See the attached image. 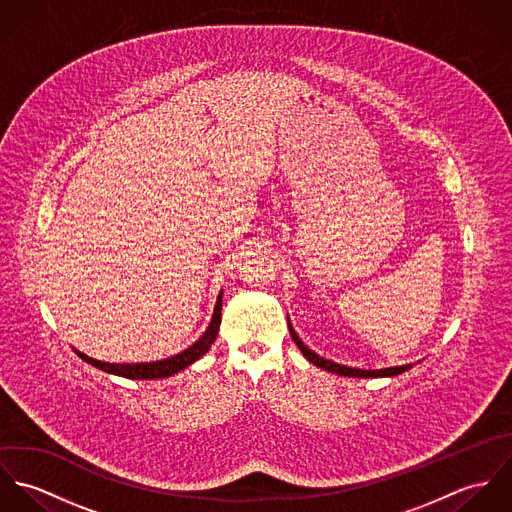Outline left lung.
I'll list each match as a JSON object with an SVG mask.
<instances>
[{"instance_id":"obj_1","label":"left lung","mask_w":512,"mask_h":512,"mask_svg":"<svg viewBox=\"0 0 512 512\" xmlns=\"http://www.w3.org/2000/svg\"><path fill=\"white\" fill-rule=\"evenodd\" d=\"M290 327V335H292L293 343L299 347V351L303 353V357L323 370H329V372H335L339 376H353V378H378V376H396V374H402L406 370H410L412 365L402 366H390V368H378V370H363V368H353V366L339 365V363H333V361H327L323 357H319L315 351H311L295 333V329L292 327V323H288Z\"/></svg>"}]
</instances>
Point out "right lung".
<instances>
[{"label": "right lung", "mask_w": 512, "mask_h": 512, "mask_svg": "<svg viewBox=\"0 0 512 512\" xmlns=\"http://www.w3.org/2000/svg\"><path fill=\"white\" fill-rule=\"evenodd\" d=\"M220 311H222V292L217 297V305L213 311V319L207 327V331L203 333V337H199V341H195L191 347H187L185 351L169 357V359H161L155 363H102L96 361L80 351L74 349V353L88 365L96 366L108 374H116V376H124V378H132V380H153V378H167L173 376L181 370H185L187 366L193 365L195 361H199L203 355L209 353L211 345L215 343L217 335H219L220 327Z\"/></svg>", "instance_id": "add662e5"}]
</instances>
